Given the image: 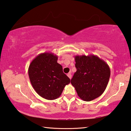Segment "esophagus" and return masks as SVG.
Returning <instances> with one entry per match:
<instances>
[{"mask_svg": "<svg viewBox=\"0 0 131 131\" xmlns=\"http://www.w3.org/2000/svg\"><path fill=\"white\" fill-rule=\"evenodd\" d=\"M67 76H68V77L69 78L71 79L72 78V75H71V72H70V73H68V74H67Z\"/></svg>", "mask_w": 131, "mask_h": 131, "instance_id": "esophagus-1", "label": "esophagus"}]
</instances>
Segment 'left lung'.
I'll list each match as a JSON object with an SVG mask.
<instances>
[{"label":"left lung","instance_id":"left-lung-1","mask_svg":"<svg viewBox=\"0 0 131 131\" xmlns=\"http://www.w3.org/2000/svg\"><path fill=\"white\" fill-rule=\"evenodd\" d=\"M77 71L71 81L78 95L84 101L99 97L106 89L111 75L108 64L94 54L75 56Z\"/></svg>","mask_w":131,"mask_h":131}]
</instances>
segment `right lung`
Instances as JSON below:
<instances>
[{"mask_svg":"<svg viewBox=\"0 0 131 131\" xmlns=\"http://www.w3.org/2000/svg\"><path fill=\"white\" fill-rule=\"evenodd\" d=\"M58 56L51 52L39 54L30 64L28 74L34 90L41 97L53 100L61 95L70 79L57 63Z\"/></svg>","mask_w":131,"mask_h":131,"instance_id":"1","label":"right lung"}]
</instances>
